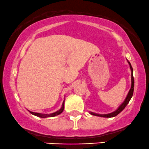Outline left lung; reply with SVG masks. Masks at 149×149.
Segmentation results:
<instances>
[{
  "mask_svg": "<svg viewBox=\"0 0 149 149\" xmlns=\"http://www.w3.org/2000/svg\"><path fill=\"white\" fill-rule=\"evenodd\" d=\"M128 63L129 64V65H130V70H131V87H130V90H129L128 95H127L126 99L124 100V101H123V103L119 105V107H118V108L116 109L115 111L111 112V113L105 114H96V113H94V112H90L89 113H90L91 114H92V115H94V116H101V117H105V118L114 117V116H116V115H118V114H119L120 112H121V111H123V109L126 107V105H128V103H129V101H130V100L131 99L132 95H133L134 83H135V82H134L133 74H132V73H133V69H132V67L131 64H130V62H128Z\"/></svg>",
  "mask_w": 149,
  "mask_h": 149,
  "instance_id": "8db88e82",
  "label": "left lung"
}]
</instances>
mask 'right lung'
<instances>
[{
  "label": "right lung",
  "mask_w": 149,
  "mask_h": 149,
  "mask_svg": "<svg viewBox=\"0 0 149 149\" xmlns=\"http://www.w3.org/2000/svg\"><path fill=\"white\" fill-rule=\"evenodd\" d=\"M64 108V100L63 103H62V107H61V108L60 109V110H57V112H53V113H51V114H42V113H37V112H31V111H29V110H28V111L30 112V113H31L32 114H33V115H35V116H39V117H41V118H47V117H53V116H55L57 115H59V114H60L62 112H63Z\"/></svg>",
  "instance_id": "add662e5"
}]
</instances>
